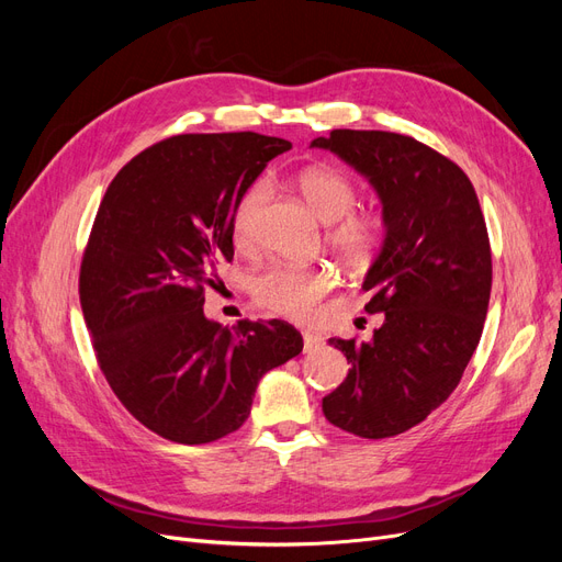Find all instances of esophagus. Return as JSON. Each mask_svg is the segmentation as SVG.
<instances>
[{
	"mask_svg": "<svg viewBox=\"0 0 562 562\" xmlns=\"http://www.w3.org/2000/svg\"><path fill=\"white\" fill-rule=\"evenodd\" d=\"M302 339H304V351H314L323 345V337L318 333H312V330H304Z\"/></svg>",
	"mask_w": 562,
	"mask_h": 562,
	"instance_id": "1",
	"label": "esophagus"
}]
</instances>
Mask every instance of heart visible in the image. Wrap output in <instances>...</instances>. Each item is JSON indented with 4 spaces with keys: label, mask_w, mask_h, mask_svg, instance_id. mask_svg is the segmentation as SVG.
I'll list each match as a JSON object with an SVG mask.
<instances>
[{
    "label": "heart",
    "mask_w": 562,
    "mask_h": 562,
    "mask_svg": "<svg viewBox=\"0 0 562 562\" xmlns=\"http://www.w3.org/2000/svg\"><path fill=\"white\" fill-rule=\"evenodd\" d=\"M297 190L321 223L330 225L328 241L347 262L361 265L378 250L382 223L372 213H353L356 184L349 176L330 166H312L297 176ZM267 201V184L252 182L239 196L232 213V239L239 248H252L255 227ZM335 285V277L321 267L274 265L255 277L252 291L271 312L307 318L318 300Z\"/></svg>",
    "instance_id": "b5f03b06"
}]
</instances>
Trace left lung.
<instances>
[{
    "label": "left lung",
    "instance_id": "obj_1",
    "mask_svg": "<svg viewBox=\"0 0 562 562\" xmlns=\"http://www.w3.org/2000/svg\"><path fill=\"white\" fill-rule=\"evenodd\" d=\"M310 147L368 178L384 223L363 279L366 312L384 323L368 342L328 339L351 368L323 415L361 438L396 436L446 403L481 342L492 258L479 196L462 168L401 133L339 128Z\"/></svg>",
    "mask_w": 562,
    "mask_h": 562
}]
</instances>
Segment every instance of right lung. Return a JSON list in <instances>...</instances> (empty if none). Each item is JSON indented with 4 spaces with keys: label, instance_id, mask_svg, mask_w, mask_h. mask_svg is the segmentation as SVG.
Masks as SVG:
<instances>
[{
    "label": "right lung",
    "instance_id": "1",
    "mask_svg": "<svg viewBox=\"0 0 562 562\" xmlns=\"http://www.w3.org/2000/svg\"><path fill=\"white\" fill-rule=\"evenodd\" d=\"M293 145L260 133L173 135L131 159L100 203L79 297L100 370L155 434L201 446L250 415L265 372L302 351L283 321L220 326L203 285L234 258L232 213Z\"/></svg>",
    "mask_w": 562,
    "mask_h": 562
}]
</instances>
